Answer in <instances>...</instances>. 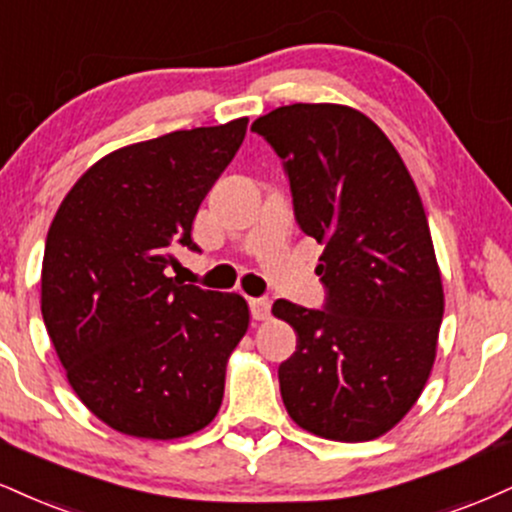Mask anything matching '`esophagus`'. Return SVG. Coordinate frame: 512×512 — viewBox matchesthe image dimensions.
<instances>
[{
    "label": "esophagus",
    "mask_w": 512,
    "mask_h": 512,
    "mask_svg": "<svg viewBox=\"0 0 512 512\" xmlns=\"http://www.w3.org/2000/svg\"><path fill=\"white\" fill-rule=\"evenodd\" d=\"M250 312H252V319H257V322H264V319H269V315H272V300H269V298H250Z\"/></svg>",
    "instance_id": "obj_1"
}]
</instances>
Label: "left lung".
Segmentation results:
<instances>
[{
  "label": "left lung",
  "mask_w": 512,
  "mask_h": 512,
  "mask_svg": "<svg viewBox=\"0 0 512 512\" xmlns=\"http://www.w3.org/2000/svg\"><path fill=\"white\" fill-rule=\"evenodd\" d=\"M252 131L281 159L298 226L324 245L322 310L272 307L298 334L279 365L283 405L324 439H377L420 398L443 317L420 193L391 140L350 107L288 104Z\"/></svg>",
  "instance_id": "1"
}]
</instances>
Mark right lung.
Returning a JSON list of instances; mask_svg holds the SVG:
<instances>
[{"instance_id":"obj_1","label":"right lung","mask_w":512,"mask_h":512,"mask_svg":"<svg viewBox=\"0 0 512 512\" xmlns=\"http://www.w3.org/2000/svg\"><path fill=\"white\" fill-rule=\"evenodd\" d=\"M248 119L112 152L61 202L42 257V319L71 389L121 434L178 439L214 420L250 324L238 293L169 276Z\"/></svg>"}]
</instances>
